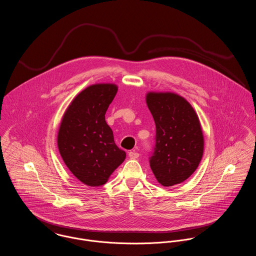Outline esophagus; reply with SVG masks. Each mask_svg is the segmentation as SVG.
Here are the masks:
<instances>
[{
	"label": "esophagus",
	"instance_id": "34e87169",
	"mask_svg": "<svg viewBox=\"0 0 256 256\" xmlns=\"http://www.w3.org/2000/svg\"><path fill=\"white\" fill-rule=\"evenodd\" d=\"M128 156L130 159H138L140 157V154L136 151H130V152H128Z\"/></svg>",
	"mask_w": 256,
	"mask_h": 256
}]
</instances>
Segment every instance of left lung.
Here are the masks:
<instances>
[{
	"instance_id": "obj_1",
	"label": "left lung",
	"mask_w": 256,
	"mask_h": 256,
	"mask_svg": "<svg viewBox=\"0 0 256 256\" xmlns=\"http://www.w3.org/2000/svg\"><path fill=\"white\" fill-rule=\"evenodd\" d=\"M146 103L156 126L150 168L163 186L188 178L198 169L204 140L198 116L182 96L170 92H149Z\"/></svg>"
}]
</instances>
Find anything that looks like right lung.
Returning a JSON list of instances; mask_svg holds the SVG:
<instances>
[{
	"instance_id": "right-lung-1",
	"label": "right lung",
	"mask_w": 256,
	"mask_h": 256,
	"mask_svg": "<svg viewBox=\"0 0 256 256\" xmlns=\"http://www.w3.org/2000/svg\"><path fill=\"white\" fill-rule=\"evenodd\" d=\"M116 91L111 84L88 86L70 104L58 128V147L64 164L89 186L105 184L126 159L105 120Z\"/></svg>"
}]
</instances>
